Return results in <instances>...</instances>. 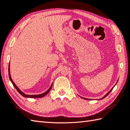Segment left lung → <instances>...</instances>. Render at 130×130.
Returning a JSON list of instances; mask_svg holds the SVG:
<instances>
[{
  "instance_id": "1",
  "label": "left lung",
  "mask_w": 130,
  "mask_h": 130,
  "mask_svg": "<svg viewBox=\"0 0 130 130\" xmlns=\"http://www.w3.org/2000/svg\"><path fill=\"white\" fill-rule=\"evenodd\" d=\"M117 82H118V81H117ZM117 83H116V84H117ZM116 85H115V86H116ZM114 87H113L112 88H111V90H110V91H109V92H108L107 93H106V95H105V96H104L103 98H101V99H99V100H102V99H104V98H105V97H106V96H108V95H109V93H110V92H111V91H112V90H113V89ZM80 98H82V99H85V100H92V99H86V98H83V97H80Z\"/></svg>"
}]
</instances>
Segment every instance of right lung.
Wrapping results in <instances>:
<instances>
[{"instance_id": "obj_1", "label": "right lung", "mask_w": 130, "mask_h": 130, "mask_svg": "<svg viewBox=\"0 0 130 130\" xmlns=\"http://www.w3.org/2000/svg\"><path fill=\"white\" fill-rule=\"evenodd\" d=\"M10 69V68H9V67H8V75H9V78L10 80L11 81V82H12V83L13 84V86L15 87V88L16 89L18 92H19L20 94H21V95L22 96H24V97H25V98H40L44 97V96L46 95L47 94L50 92V90H51V88H52V85L51 86L50 88L49 89H48V90L46 91V92H45L44 93H42V94H40V95H26V94H25L24 92H22V91H21V90H20L19 88L17 87V86L16 85H15V83L13 82V81L12 80V78H11V74H10V69Z\"/></svg>"}]
</instances>
